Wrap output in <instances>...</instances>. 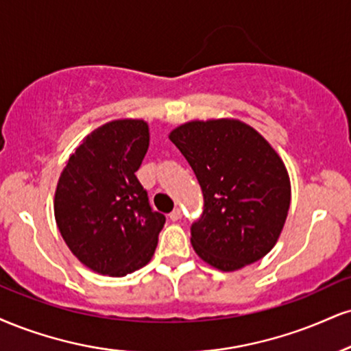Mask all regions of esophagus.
<instances>
[{"instance_id":"1","label":"esophagus","mask_w":351,"mask_h":351,"mask_svg":"<svg viewBox=\"0 0 351 351\" xmlns=\"http://www.w3.org/2000/svg\"><path fill=\"white\" fill-rule=\"evenodd\" d=\"M180 219H181V209L176 208L175 210H171V213H170V221L176 222V221H180Z\"/></svg>"}]
</instances>
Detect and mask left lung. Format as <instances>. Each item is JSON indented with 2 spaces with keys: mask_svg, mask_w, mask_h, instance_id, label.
Segmentation results:
<instances>
[{
  "mask_svg": "<svg viewBox=\"0 0 351 351\" xmlns=\"http://www.w3.org/2000/svg\"><path fill=\"white\" fill-rule=\"evenodd\" d=\"M199 181L204 210L191 227L201 260L221 271L263 258L276 245L291 204V181L278 152L239 119L189 121L173 129Z\"/></svg>",
  "mask_w": 351,
  "mask_h": 351,
  "instance_id": "left-lung-1",
  "label": "left lung"
}]
</instances>
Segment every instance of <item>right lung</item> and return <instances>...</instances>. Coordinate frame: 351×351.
I'll return each mask as SVG.
<instances>
[{
	"mask_svg": "<svg viewBox=\"0 0 351 351\" xmlns=\"http://www.w3.org/2000/svg\"><path fill=\"white\" fill-rule=\"evenodd\" d=\"M149 124L117 119L83 138L55 189L57 227L84 267L125 276L154 256L165 216L152 210L135 171L149 150Z\"/></svg>",
	"mask_w": 351,
	"mask_h": 351,
	"instance_id": "right-lung-1",
	"label": "right lung"
}]
</instances>
